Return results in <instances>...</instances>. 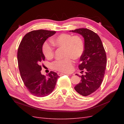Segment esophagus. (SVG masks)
Wrapping results in <instances>:
<instances>
[{"label": "esophagus", "instance_id": "34e87169", "mask_svg": "<svg viewBox=\"0 0 124 124\" xmlns=\"http://www.w3.org/2000/svg\"><path fill=\"white\" fill-rule=\"evenodd\" d=\"M57 74L59 76H62V75H64L65 74L63 73H61V72H57Z\"/></svg>", "mask_w": 124, "mask_h": 124}]
</instances>
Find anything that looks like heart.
<instances>
[{
	"label": "heart",
	"instance_id": "b5f03b06",
	"mask_svg": "<svg viewBox=\"0 0 124 124\" xmlns=\"http://www.w3.org/2000/svg\"><path fill=\"white\" fill-rule=\"evenodd\" d=\"M54 46L63 49L62 60L56 61L52 63L53 69L60 72L69 73L72 71L73 67L72 59L77 60L83 55L84 51V42L80 36L72 35L69 33H62L51 40ZM42 51L47 59L54 57V47L47 42H45L42 46Z\"/></svg>",
	"mask_w": 124,
	"mask_h": 124
}]
</instances>
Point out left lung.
Returning a JSON list of instances; mask_svg holds the SVG:
<instances>
[{"mask_svg":"<svg viewBox=\"0 0 124 124\" xmlns=\"http://www.w3.org/2000/svg\"><path fill=\"white\" fill-rule=\"evenodd\" d=\"M72 31L82 35L85 41L84 53L80 58L78 68L85 74L79 76L81 82L74 89L80 95L87 96L96 91L103 81L107 66L106 53L100 37L95 32L87 28Z\"/></svg>","mask_w":124,"mask_h":124,"instance_id":"obj_1","label":"left lung"}]
</instances>
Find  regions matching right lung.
<instances>
[{"mask_svg":"<svg viewBox=\"0 0 124 124\" xmlns=\"http://www.w3.org/2000/svg\"><path fill=\"white\" fill-rule=\"evenodd\" d=\"M55 31L37 30L26 33L17 50V62L21 77L28 91L33 96L46 97L53 91L59 76L50 71L46 77L41 73L45 61L42 46Z\"/></svg>","mask_w":124,"mask_h":124,"instance_id":"right-lung-1","label":"right lung"}]
</instances>
